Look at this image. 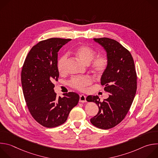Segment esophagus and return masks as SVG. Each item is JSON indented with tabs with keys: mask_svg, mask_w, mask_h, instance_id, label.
<instances>
[{
	"mask_svg": "<svg viewBox=\"0 0 158 158\" xmlns=\"http://www.w3.org/2000/svg\"><path fill=\"white\" fill-rule=\"evenodd\" d=\"M79 102H86V97L84 94L80 95Z\"/></svg>",
	"mask_w": 158,
	"mask_h": 158,
	"instance_id": "34e87169",
	"label": "esophagus"
}]
</instances>
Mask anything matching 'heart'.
Returning <instances> with one entry per match:
<instances>
[{
  "mask_svg": "<svg viewBox=\"0 0 158 158\" xmlns=\"http://www.w3.org/2000/svg\"><path fill=\"white\" fill-rule=\"evenodd\" d=\"M76 56L84 64H89L92 60L91 67L93 71L98 75L102 74L106 70L109 64L107 56L99 55L96 57L95 51L90 47L86 46H80L74 50ZM67 59L66 54L62 55L57 61V69L60 73H64L65 71V64ZM93 82V79L89 76L74 77L69 81V84L73 88L78 91H84L87 86Z\"/></svg>",
  "mask_w": 158,
  "mask_h": 158,
  "instance_id": "obj_1",
  "label": "heart"
}]
</instances>
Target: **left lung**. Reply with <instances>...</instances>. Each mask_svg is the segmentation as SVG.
Returning <instances> with one entry per match:
<instances>
[{
	"label": "left lung",
	"mask_w": 158,
	"mask_h": 158,
	"mask_svg": "<svg viewBox=\"0 0 158 158\" xmlns=\"http://www.w3.org/2000/svg\"><path fill=\"white\" fill-rule=\"evenodd\" d=\"M94 40L107 52L109 64L101 84L109 95L102 102L98 96H88L86 100L94 102L99 107L91 123L98 128L108 129L119 124L128 112L136 93L137 74L131 54L119 42L107 37Z\"/></svg>",
	"instance_id": "8db88e82"
}]
</instances>
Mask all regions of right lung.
I'll list each match as a JSON object with an SVG mask.
<instances>
[{
    "mask_svg": "<svg viewBox=\"0 0 158 158\" xmlns=\"http://www.w3.org/2000/svg\"><path fill=\"white\" fill-rule=\"evenodd\" d=\"M71 40L51 38L39 42L31 49L22 66L21 82L27 106L33 118L46 127L64 124L79 100L74 92L57 98L54 90L53 82L59 76L57 52Z\"/></svg>",
    "mask_w": 158,
    "mask_h": 158,
    "instance_id": "obj_1",
    "label": "right lung"
}]
</instances>
